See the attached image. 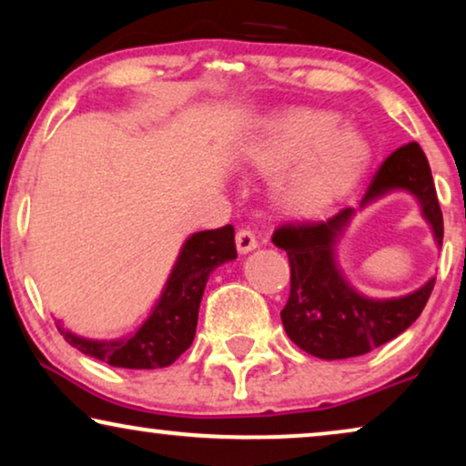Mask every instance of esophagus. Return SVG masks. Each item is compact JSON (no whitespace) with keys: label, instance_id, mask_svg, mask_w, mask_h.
I'll return each mask as SVG.
<instances>
[{"label":"esophagus","instance_id":"obj_1","mask_svg":"<svg viewBox=\"0 0 466 466\" xmlns=\"http://www.w3.org/2000/svg\"><path fill=\"white\" fill-rule=\"evenodd\" d=\"M235 244H238L239 254H248L258 246V241H257V235H254L250 228H241V231H238V235H235Z\"/></svg>","mask_w":466,"mask_h":466}]
</instances>
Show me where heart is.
<instances>
[{"label":"heart","instance_id":"1","mask_svg":"<svg viewBox=\"0 0 466 466\" xmlns=\"http://www.w3.org/2000/svg\"><path fill=\"white\" fill-rule=\"evenodd\" d=\"M254 158L267 169L297 165L284 184L286 201L297 209H316L354 182L369 146L360 133L337 127L330 114L292 110L271 120Z\"/></svg>","mask_w":466,"mask_h":466}]
</instances>
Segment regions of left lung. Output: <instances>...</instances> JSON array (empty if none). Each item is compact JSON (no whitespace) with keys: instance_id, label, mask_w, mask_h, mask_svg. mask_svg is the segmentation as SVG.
<instances>
[{"instance_id":"8db88e82","label":"left lung","mask_w":466,"mask_h":466,"mask_svg":"<svg viewBox=\"0 0 466 466\" xmlns=\"http://www.w3.org/2000/svg\"><path fill=\"white\" fill-rule=\"evenodd\" d=\"M390 190L418 197L424 218L443 241V214L439 208L431 165L418 142L400 146L380 165L360 208ZM343 208L327 220H290L273 231L271 241L289 254L290 295L282 309L286 335L316 359H352L384 346L410 329L429 301L435 278L422 289L399 299H369L356 292L335 263V241L352 218Z\"/></svg>"}]
</instances>
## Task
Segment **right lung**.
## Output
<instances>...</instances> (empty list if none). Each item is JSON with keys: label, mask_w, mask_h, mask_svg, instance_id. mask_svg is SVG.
<instances>
[{"label": "right lung", "mask_w": 466, "mask_h": 466, "mask_svg": "<svg viewBox=\"0 0 466 466\" xmlns=\"http://www.w3.org/2000/svg\"><path fill=\"white\" fill-rule=\"evenodd\" d=\"M233 258H238V250H235V228L231 225L195 233L184 244L148 320L131 337L118 341H91L61 327L56 329L82 354L112 367H169L187 352L195 339L199 303L209 273Z\"/></svg>", "instance_id": "obj_1"}]
</instances>
